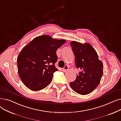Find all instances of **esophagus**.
Here are the masks:
<instances>
[{"instance_id": "34e87169", "label": "esophagus", "mask_w": 121, "mask_h": 121, "mask_svg": "<svg viewBox=\"0 0 121 121\" xmlns=\"http://www.w3.org/2000/svg\"><path fill=\"white\" fill-rule=\"evenodd\" d=\"M68 66H65L64 68H63V69H62V70H63V72H66L67 69H68Z\"/></svg>"}]
</instances>
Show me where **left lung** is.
<instances>
[{"mask_svg":"<svg viewBox=\"0 0 121 121\" xmlns=\"http://www.w3.org/2000/svg\"><path fill=\"white\" fill-rule=\"evenodd\" d=\"M71 46L75 58V66L81 70L76 79L70 82L72 89L82 95L90 94L99 84L103 74V64L90 44L73 41Z\"/></svg>","mask_w":121,"mask_h":121,"instance_id":"8db88e82","label":"left lung"}]
</instances>
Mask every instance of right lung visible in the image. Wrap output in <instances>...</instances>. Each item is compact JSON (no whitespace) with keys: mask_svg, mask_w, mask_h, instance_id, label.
Wrapping results in <instances>:
<instances>
[{"mask_svg":"<svg viewBox=\"0 0 121 121\" xmlns=\"http://www.w3.org/2000/svg\"><path fill=\"white\" fill-rule=\"evenodd\" d=\"M66 42L48 35L37 37L20 52L17 58L19 76L23 83L33 91H39L52 82L57 61L56 50Z\"/></svg>","mask_w":121,"mask_h":121,"instance_id":"1","label":"right lung"}]
</instances>
